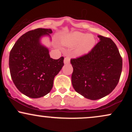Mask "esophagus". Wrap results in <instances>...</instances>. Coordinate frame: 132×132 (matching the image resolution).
<instances>
[{
    "label": "esophagus",
    "mask_w": 132,
    "mask_h": 132,
    "mask_svg": "<svg viewBox=\"0 0 132 132\" xmlns=\"http://www.w3.org/2000/svg\"><path fill=\"white\" fill-rule=\"evenodd\" d=\"M69 62H70V58H69V57L68 56V55L66 54V55H65L64 60V64H68Z\"/></svg>",
    "instance_id": "obj_1"
}]
</instances>
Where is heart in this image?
I'll use <instances>...</instances> for the list:
<instances>
[{"instance_id": "obj_1", "label": "heart", "mask_w": 132, "mask_h": 132, "mask_svg": "<svg viewBox=\"0 0 132 132\" xmlns=\"http://www.w3.org/2000/svg\"><path fill=\"white\" fill-rule=\"evenodd\" d=\"M62 43L65 46L75 47L78 46V53H86L90 51L95 45V40L93 36L79 31H74L66 35L62 38Z\"/></svg>"}]
</instances>
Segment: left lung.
<instances>
[{"mask_svg":"<svg viewBox=\"0 0 132 132\" xmlns=\"http://www.w3.org/2000/svg\"><path fill=\"white\" fill-rule=\"evenodd\" d=\"M100 41L88 53L71 59L75 90L84 97L97 100L116 88L122 70V58L114 42L99 35Z\"/></svg>","mask_w":132,"mask_h":132,"instance_id":"8db88e82","label":"left lung"}]
</instances>
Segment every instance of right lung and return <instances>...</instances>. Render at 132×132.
<instances>
[{"label":"right lung","mask_w":132,"mask_h":132,"mask_svg":"<svg viewBox=\"0 0 132 132\" xmlns=\"http://www.w3.org/2000/svg\"><path fill=\"white\" fill-rule=\"evenodd\" d=\"M51 29L37 28L18 39L9 55L11 78L20 92L30 98L49 93L54 77L64 66V57H50L48 48L40 43L41 37L50 35Z\"/></svg>","instance_id":"right-lung-1"}]
</instances>
